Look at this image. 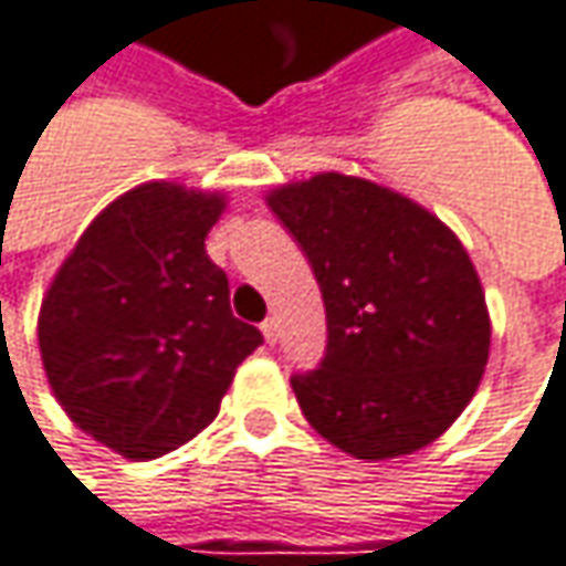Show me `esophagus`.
I'll list each match as a JSON object with an SVG mask.
<instances>
[{"label":"esophagus","instance_id":"1","mask_svg":"<svg viewBox=\"0 0 566 566\" xmlns=\"http://www.w3.org/2000/svg\"><path fill=\"white\" fill-rule=\"evenodd\" d=\"M263 332V342L266 344H276V318H266L261 325Z\"/></svg>","mask_w":566,"mask_h":566}]
</instances>
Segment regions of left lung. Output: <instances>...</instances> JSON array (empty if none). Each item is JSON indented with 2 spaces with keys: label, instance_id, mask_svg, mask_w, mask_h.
I'll return each instance as SVG.
<instances>
[{
  "label": "left lung",
  "instance_id": "8db88e82",
  "mask_svg": "<svg viewBox=\"0 0 566 566\" xmlns=\"http://www.w3.org/2000/svg\"><path fill=\"white\" fill-rule=\"evenodd\" d=\"M318 280L328 347L290 384L308 424L357 461L441 438L490 357V312L458 234L419 202L318 174L266 192Z\"/></svg>",
  "mask_w": 566,
  "mask_h": 566
}]
</instances>
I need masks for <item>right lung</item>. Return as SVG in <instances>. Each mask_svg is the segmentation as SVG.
Wrapping results in <instances>:
<instances>
[{
    "label": "right lung",
    "mask_w": 566,
    "mask_h": 566,
    "mask_svg": "<svg viewBox=\"0 0 566 566\" xmlns=\"http://www.w3.org/2000/svg\"><path fill=\"white\" fill-rule=\"evenodd\" d=\"M222 192L144 182L105 206L48 286L38 344L63 412L99 444L150 461L219 416L263 344L231 315L206 234Z\"/></svg>",
    "instance_id": "obj_1"
}]
</instances>
